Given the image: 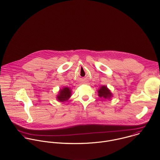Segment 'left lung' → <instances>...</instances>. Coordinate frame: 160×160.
<instances>
[{"mask_svg":"<svg viewBox=\"0 0 160 160\" xmlns=\"http://www.w3.org/2000/svg\"><path fill=\"white\" fill-rule=\"evenodd\" d=\"M98 92V95L99 97L103 99H108L110 100L112 97L113 94L111 92V91L108 88L107 86L103 85L99 88L97 90Z\"/></svg>","mask_w":160,"mask_h":160,"instance_id":"1","label":"left lung"}]
</instances>
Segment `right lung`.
<instances>
[{"label": "right lung", "mask_w": 160, "mask_h": 160, "mask_svg": "<svg viewBox=\"0 0 160 160\" xmlns=\"http://www.w3.org/2000/svg\"><path fill=\"white\" fill-rule=\"evenodd\" d=\"M72 96V90L69 87H65L61 88L57 95V100L60 102L67 101Z\"/></svg>", "instance_id": "add662e5"}]
</instances>
